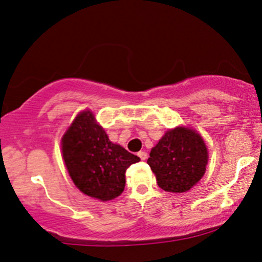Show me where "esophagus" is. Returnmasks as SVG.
<instances>
[{"mask_svg": "<svg viewBox=\"0 0 262 262\" xmlns=\"http://www.w3.org/2000/svg\"><path fill=\"white\" fill-rule=\"evenodd\" d=\"M138 156L139 157H140V160L141 161H145L147 158V154L145 151H140V152H138Z\"/></svg>", "mask_w": 262, "mask_h": 262, "instance_id": "34e87169", "label": "esophagus"}]
</instances>
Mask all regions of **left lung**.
Returning a JSON list of instances; mask_svg holds the SVG:
<instances>
[{
  "label": "left lung",
  "mask_w": 262,
  "mask_h": 262,
  "mask_svg": "<svg viewBox=\"0 0 262 262\" xmlns=\"http://www.w3.org/2000/svg\"><path fill=\"white\" fill-rule=\"evenodd\" d=\"M208 163L203 138L194 129H169L152 147L147 164L156 175L158 186L173 193L186 192L201 180Z\"/></svg>",
  "instance_id": "8db88e82"
}]
</instances>
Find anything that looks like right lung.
<instances>
[{"label": "right lung", "instance_id": "obj_1", "mask_svg": "<svg viewBox=\"0 0 262 262\" xmlns=\"http://www.w3.org/2000/svg\"><path fill=\"white\" fill-rule=\"evenodd\" d=\"M66 169L79 191L102 202L123 192L125 170L140 161L110 141L92 111L79 112L61 138Z\"/></svg>", "mask_w": 262, "mask_h": 262}]
</instances>
